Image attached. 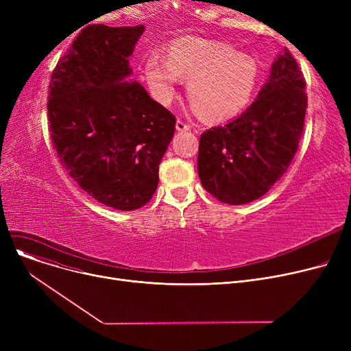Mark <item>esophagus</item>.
<instances>
[{
	"label": "esophagus",
	"instance_id": "1",
	"mask_svg": "<svg viewBox=\"0 0 351 351\" xmlns=\"http://www.w3.org/2000/svg\"><path fill=\"white\" fill-rule=\"evenodd\" d=\"M176 129H178L179 132L189 131V129H191V125H189V123H186V122H183L182 119H178V121H176Z\"/></svg>",
	"mask_w": 351,
	"mask_h": 351
}]
</instances>
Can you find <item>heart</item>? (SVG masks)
<instances>
[{
	"label": "heart",
	"instance_id": "obj_1",
	"mask_svg": "<svg viewBox=\"0 0 351 351\" xmlns=\"http://www.w3.org/2000/svg\"><path fill=\"white\" fill-rule=\"evenodd\" d=\"M145 77L155 97L169 104L178 77L189 80L188 99L208 122L239 115L252 102L261 82L257 61L222 41L186 36L169 48V58L154 52L145 62Z\"/></svg>",
	"mask_w": 351,
	"mask_h": 351
}]
</instances>
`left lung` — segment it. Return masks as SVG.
<instances>
[{"instance_id":"left-lung-1","label":"left lung","mask_w":351,"mask_h":351,"mask_svg":"<svg viewBox=\"0 0 351 351\" xmlns=\"http://www.w3.org/2000/svg\"><path fill=\"white\" fill-rule=\"evenodd\" d=\"M304 89L303 72L286 48L245 112L200 135L197 172L212 196L229 205L249 204L285 175L303 135Z\"/></svg>"}]
</instances>
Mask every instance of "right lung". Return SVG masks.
Instances as JSON below:
<instances>
[{
  "instance_id": "obj_1",
  "label": "right lung",
  "mask_w": 351,
  "mask_h": 351,
  "mask_svg": "<svg viewBox=\"0 0 351 351\" xmlns=\"http://www.w3.org/2000/svg\"><path fill=\"white\" fill-rule=\"evenodd\" d=\"M143 25L90 24L55 65L48 126L60 162L99 204L135 210L154 196L176 118L131 75Z\"/></svg>"
}]
</instances>
